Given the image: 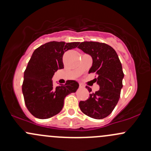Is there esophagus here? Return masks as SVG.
<instances>
[{
    "label": "esophagus",
    "instance_id": "obj_1",
    "mask_svg": "<svg viewBox=\"0 0 151 151\" xmlns=\"http://www.w3.org/2000/svg\"><path fill=\"white\" fill-rule=\"evenodd\" d=\"M79 85H80V88H83L84 87H85V86H84V85H82V84H81V83Z\"/></svg>",
    "mask_w": 151,
    "mask_h": 151
}]
</instances>
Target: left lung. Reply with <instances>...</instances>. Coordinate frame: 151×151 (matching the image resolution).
Listing matches in <instances>:
<instances>
[{
    "mask_svg": "<svg viewBox=\"0 0 151 151\" xmlns=\"http://www.w3.org/2000/svg\"><path fill=\"white\" fill-rule=\"evenodd\" d=\"M78 48L90 55L93 65L89 74L95 73L100 90L92 93L88 100L80 102V108L85 115L101 119L111 114L120 98L123 87L124 73L116 52L112 47L98 42H82ZM89 93L91 88L86 86Z\"/></svg>",
    "mask_w": 151,
    "mask_h": 151,
    "instance_id": "obj_1",
    "label": "left lung"
}]
</instances>
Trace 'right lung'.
Listing matches in <instances>:
<instances>
[{"label":"right lung","instance_id":"add662e5","mask_svg":"<svg viewBox=\"0 0 151 151\" xmlns=\"http://www.w3.org/2000/svg\"><path fill=\"white\" fill-rule=\"evenodd\" d=\"M79 44L52 41L33 52L24 73L22 93L28 111L36 118L45 119L59 113L65 97L79 88L74 80H67L65 85L55 88L52 81L55 71L63 68V53Z\"/></svg>","mask_w":151,"mask_h":151}]
</instances>
